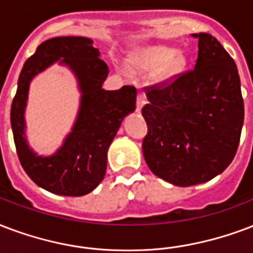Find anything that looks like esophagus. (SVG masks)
Returning <instances> with one entry per match:
<instances>
[{"instance_id": "1", "label": "esophagus", "mask_w": 253, "mask_h": 253, "mask_svg": "<svg viewBox=\"0 0 253 253\" xmlns=\"http://www.w3.org/2000/svg\"><path fill=\"white\" fill-rule=\"evenodd\" d=\"M144 103H146V95H144V92H139L138 96H136V111L138 113H140Z\"/></svg>"}]
</instances>
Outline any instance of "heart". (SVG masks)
<instances>
[{
  "label": "heart",
  "instance_id": "heart-1",
  "mask_svg": "<svg viewBox=\"0 0 253 253\" xmlns=\"http://www.w3.org/2000/svg\"><path fill=\"white\" fill-rule=\"evenodd\" d=\"M186 63L187 58L182 51H173L167 46H151L140 51L134 63V69L138 73L155 71V80L163 82L180 74Z\"/></svg>",
  "mask_w": 253,
  "mask_h": 253
}]
</instances>
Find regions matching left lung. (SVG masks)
Instances as JSON below:
<instances>
[{
  "label": "left lung",
  "instance_id": "1",
  "mask_svg": "<svg viewBox=\"0 0 253 253\" xmlns=\"http://www.w3.org/2000/svg\"><path fill=\"white\" fill-rule=\"evenodd\" d=\"M198 40L195 69L166 87L147 91L142 115L148 127L143 157L148 169L173 186L206 183L235 158L243 122L238 67L215 37Z\"/></svg>",
  "mask_w": 253,
  "mask_h": 253
}]
</instances>
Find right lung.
I'll use <instances>...</instances> for the list:
<instances>
[{"instance_id":"right-lung-1","label":"right lung","mask_w":253,"mask_h":253,"mask_svg":"<svg viewBox=\"0 0 253 253\" xmlns=\"http://www.w3.org/2000/svg\"><path fill=\"white\" fill-rule=\"evenodd\" d=\"M86 37H57L42 42L25 62L11 103L10 122L19 162L29 178L43 190L62 196H84L103 180L107 151L122 121L135 111L136 88L105 90L109 67ZM58 63L73 73L81 92L72 131L53 156L37 154L26 138L24 110L31 81Z\"/></svg>"}]
</instances>
